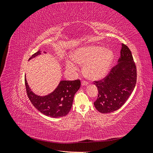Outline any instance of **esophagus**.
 I'll use <instances>...</instances> for the list:
<instances>
[{
    "label": "esophagus",
    "mask_w": 153,
    "mask_h": 153,
    "mask_svg": "<svg viewBox=\"0 0 153 153\" xmlns=\"http://www.w3.org/2000/svg\"><path fill=\"white\" fill-rule=\"evenodd\" d=\"M88 85V82L87 81L83 80L82 81V85Z\"/></svg>",
    "instance_id": "1"
}]
</instances>
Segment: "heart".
I'll return each mask as SVG.
<instances>
[{
  "label": "heart",
  "instance_id": "obj_1",
  "mask_svg": "<svg viewBox=\"0 0 153 153\" xmlns=\"http://www.w3.org/2000/svg\"><path fill=\"white\" fill-rule=\"evenodd\" d=\"M74 61L68 60L66 68L69 71H76L78 66L75 62L85 64L84 71L86 76L92 80H100L108 73L114 60L112 50L102 46H90L77 49L73 55Z\"/></svg>",
  "mask_w": 153,
  "mask_h": 153
}]
</instances>
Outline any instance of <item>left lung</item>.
Returning a JSON list of instances; mask_svg holds the SVG:
<instances>
[{
  "label": "left lung",
  "instance_id": "left-lung-1",
  "mask_svg": "<svg viewBox=\"0 0 153 153\" xmlns=\"http://www.w3.org/2000/svg\"><path fill=\"white\" fill-rule=\"evenodd\" d=\"M116 65L102 80L94 81L98 88L95 108L102 114L119 109L133 91L137 82V68L131 52L122 43L121 57Z\"/></svg>",
  "mask_w": 153,
  "mask_h": 153
}]
</instances>
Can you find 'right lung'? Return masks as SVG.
<instances>
[{
	"label": "right lung",
	"instance_id": "add662e5",
	"mask_svg": "<svg viewBox=\"0 0 153 153\" xmlns=\"http://www.w3.org/2000/svg\"><path fill=\"white\" fill-rule=\"evenodd\" d=\"M46 53V52H44ZM41 54L39 50L29 60ZM26 91L28 98L34 107L40 112L51 117H60L66 115L73 105L74 96L80 87V80H62L52 93L40 96L31 91L25 78Z\"/></svg>",
	"mask_w": 153,
	"mask_h": 153
}]
</instances>
